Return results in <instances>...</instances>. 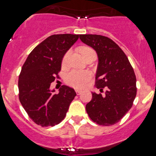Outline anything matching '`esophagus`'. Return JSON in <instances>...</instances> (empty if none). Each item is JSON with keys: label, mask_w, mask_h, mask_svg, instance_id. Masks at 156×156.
Returning a JSON list of instances; mask_svg holds the SVG:
<instances>
[{"label": "esophagus", "mask_w": 156, "mask_h": 156, "mask_svg": "<svg viewBox=\"0 0 156 156\" xmlns=\"http://www.w3.org/2000/svg\"><path fill=\"white\" fill-rule=\"evenodd\" d=\"M76 94L78 95H80L82 94V90H76Z\"/></svg>", "instance_id": "1"}]
</instances>
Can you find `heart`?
<instances>
[{
	"label": "heart",
	"instance_id": "1",
	"mask_svg": "<svg viewBox=\"0 0 156 156\" xmlns=\"http://www.w3.org/2000/svg\"><path fill=\"white\" fill-rule=\"evenodd\" d=\"M92 50L90 48L84 47L81 48V53L82 55L85 54L86 52ZM70 51L66 52L65 56L62 59V65H66L68 62L69 57ZM90 79V74L87 71H77L73 70L71 71L67 74L66 77V82L70 86L76 88H83L87 83V82Z\"/></svg>",
	"mask_w": 156,
	"mask_h": 156
}]
</instances>
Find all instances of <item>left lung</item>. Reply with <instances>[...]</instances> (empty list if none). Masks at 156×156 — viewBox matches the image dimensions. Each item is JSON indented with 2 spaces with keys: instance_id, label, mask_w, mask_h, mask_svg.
<instances>
[{
  "instance_id": "left-lung-1",
  "label": "left lung",
  "mask_w": 156,
  "mask_h": 156,
  "mask_svg": "<svg viewBox=\"0 0 156 156\" xmlns=\"http://www.w3.org/2000/svg\"><path fill=\"white\" fill-rule=\"evenodd\" d=\"M85 44L92 48L98 58L95 87L105 95L92 92L86 105L88 115L94 122L110 126L119 122L133 105L136 94V76L127 57L108 37L95 34L80 35Z\"/></svg>"
}]
</instances>
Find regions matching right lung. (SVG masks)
I'll list each match as a JSON object with an SVG mask.
<instances>
[{"label":"right lung","instance_id":"add662e5","mask_svg":"<svg viewBox=\"0 0 156 156\" xmlns=\"http://www.w3.org/2000/svg\"><path fill=\"white\" fill-rule=\"evenodd\" d=\"M79 35H51L29 55L19 78V100L30 119L41 126H55L64 119L76 93L63 85L55 93L51 83L61 70L66 53Z\"/></svg>","mask_w":156,"mask_h":156}]
</instances>
